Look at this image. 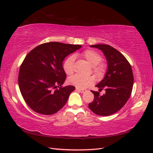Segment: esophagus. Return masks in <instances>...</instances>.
Masks as SVG:
<instances>
[{
    "label": "esophagus",
    "instance_id": "1",
    "mask_svg": "<svg viewBox=\"0 0 153 153\" xmlns=\"http://www.w3.org/2000/svg\"><path fill=\"white\" fill-rule=\"evenodd\" d=\"M76 91L80 92L81 93H84V92H87V90H86V89H81V88H76Z\"/></svg>",
    "mask_w": 153,
    "mask_h": 153
}]
</instances>
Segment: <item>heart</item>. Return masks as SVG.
I'll return each mask as SVG.
<instances>
[{
	"label": "heart",
	"mask_w": 153,
	"mask_h": 153,
	"mask_svg": "<svg viewBox=\"0 0 153 153\" xmlns=\"http://www.w3.org/2000/svg\"><path fill=\"white\" fill-rule=\"evenodd\" d=\"M90 64L93 66V71L97 75H101L105 70L104 65L100 63L102 60L101 55L93 50H87L81 53ZM74 61L75 57L71 56L66 58L62 65L64 71L67 75H72L74 72ZM94 78L92 76H83L81 75H74L68 79L69 83L77 88H87L94 83Z\"/></svg>",
	"instance_id": "1"
}]
</instances>
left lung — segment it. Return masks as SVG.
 I'll return each instance as SVG.
<instances>
[{
    "mask_svg": "<svg viewBox=\"0 0 153 153\" xmlns=\"http://www.w3.org/2000/svg\"><path fill=\"white\" fill-rule=\"evenodd\" d=\"M102 51L107 61V70L103 79L96 87L105 88V94L100 96L92 91L94 99L88 107L97 115L108 116L122 108L130 97L134 77L131 66L119 51L107 45L90 46Z\"/></svg>",
    "mask_w": 153,
    "mask_h": 153,
    "instance_id": "8db88e82",
    "label": "left lung"
}]
</instances>
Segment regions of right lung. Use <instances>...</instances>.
<instances>
[{"label": "right lung", "mask_w": 153, "mask_h": 153, "mask_svg": "<svg viewBox=\"0 0 153 153\" xmlns=\"http://www.w3.org/2000/svg\"><path fill=\"white\" fill-rule=\"evenodd\" d=\"M81 45L46 42L28 53L19 73V86L27 105L39 114L51 115L64 107L72 85L62 87L66 75L62 62Z\"/></svg>", "instance_id": "obj_1"}]
</instances>
